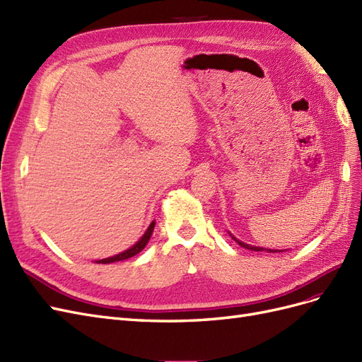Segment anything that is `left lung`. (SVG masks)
<instances>
[{
  "instance_id": "obj_1",
  "label": "left lung",
  "mask_w": 362,
  "mask_h": 362,
  "mask_svg": "<svg viewBox=\"0 0 362 362\" xmlns=\"http://www.w3.org/2000/svg\"><path fill=\"white\" fill-rule=\"evenodd\" d=\"M233 237V235H231ZM235 242L242 246V247H246V249H250V250H267V252H278V250H272V249H262V247H257V246H249V245H246V243H243V242H238V240L235 238V237H233Z\"/></svg>"
}]
</instances>
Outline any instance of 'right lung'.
Returning a JSON list of instances; mask_svg holds the SVG:
<instances>
[{"label": "right lung", "mask_w": 362, "mask_h": 362, "mask_svg": "<svg viewBox=\"0 0 362 362\" xmlns=\"http://www.w3.org/2000/svg\"><path fill=\"white\" fill-rule=\"evenodd\" d=\"M154 226H156V222H152V223L149 225V228L146 229V233L144 234V237H141L134 246H131L129 249H127V250H124V252H120V254H117V255H115V257L104 258V259H100V261H96V262H98V264H110V262L122 261V259H127V258H131V257L137 255L139 252L144 250V249H145V246L148 245V242H149V238H151L152 233H154Z\"/></svg>", "instance_id": "obj_1"}]
</instances>
